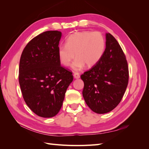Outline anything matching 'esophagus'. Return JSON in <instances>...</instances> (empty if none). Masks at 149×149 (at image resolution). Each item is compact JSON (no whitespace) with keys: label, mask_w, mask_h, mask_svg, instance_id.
Here are the masks:
<instances>
[{"label":"esophagus","mask_w":149,"mask_h":149,"mask_svg":"<svg viewBox=\"0 0 149 149\" xmlns=\"http://www.w3.org/2000/svg\"><path fill=\"white\" fill-rule=\"evenodd\" d=\"M73 77L75 79H78L79 78H80V74L78 73V72H74Z\"/></svg>","instance_id":"obj_1"}]
</instances>
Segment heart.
<instances>
[{
	"mask_svg": "<svg viewBox=\"0 0 149 149\" xmlns=\"http://www.w3.org/2000/svg\"><path fill=\"white\" fill-rule=\"evenodd\" d=\"M106 48L105 38L100 32L81 31L72 33L65 40V45L58 47V55L61 63L69 66L75 55L77 58L71 68L80 71L86 65L92 67L103 56Z\"/></svg>",
	"mask_w": 149,
	"mask_h": 149,
	"instance_id": "heart-1",
	"label": "heart"
}]
</instances>
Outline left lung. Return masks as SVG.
<instances>
[{"label":"left lung","instance_id":"obj_1","mask_svg":"<svg viewBox=\"0 0 149 149\" xmlns=\"http://www.w3.org/2000/svg\"><path fill=\"white\" fill-rule=\"evenodd\" d=\"M81 78L85 101L95 113H107L119 104L128 84V65L120 45L110 33L106 34L103 56Z\"/></svg>","mask_w":149,"mask_h":149}]
</instances>
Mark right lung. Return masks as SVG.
I'll return each instance as SVG.
<instances>
[{
	"label": "right lung",
	"mask_w": 149,
	"mask_h": 149,
	"mask_svg": "<svg viewBox=\"0 0 149 149\" xmlns=\"http://www.w3.org/2000/svg\"><path fill=\"white\" fill-rule=\"evenodd\" d=\"M62 33L46 31L26 45L19 61V84L29 108L45 118L60 111L66 90L73 80L72 72L62 67L58 55Z\"/></svg>",
	"instance_id": "obj_1"
}]
</instances>
